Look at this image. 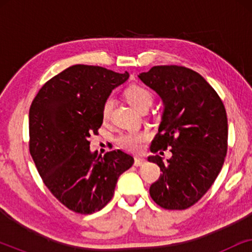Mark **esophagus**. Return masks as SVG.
<instances>
[{
  "label": "esophagus",
  "instance_id": "34e87169",
  "mask_svg": "<svg viewBox=\"0 0 252 252\" xmlns=\"http://www.w3.org/2000/svg\"><path fill=\"white\" fill-rule=\"evenodd\" d=\"M147 161L144 158H141V157H135V159H134V165L135 166H142V165L146 164Z\"/></svg>",
  "mask_w": 252,
  "mask_h": 252
}]
</instances>
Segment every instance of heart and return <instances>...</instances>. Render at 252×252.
<instances>
[{
	"label": "heart",
	"instance_id": "b5f03b06",
	"mask_svg": "<svg viewBox=\"0 0 252 252\" xmlns=\"http://www.w3.org/2000/svg\"><path fill=\"white\" fill-rule=\"evenodd\" d=\"M125 96L130 104L140 112L147 111L154 103V93L142 85L133 84L125 91ZM113 108V98L106 97L102 105V118L108 120ZM148 140L146 132H127L122 133L117 137V142L123 149L130 153H139L142 150L143 143Z\"/></svg>",
	"mask_w": 252,
	"mask_h": 252
}]
</instances>
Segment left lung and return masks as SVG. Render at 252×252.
I'll use <instances>...</instances> for the list:
<instances>
[{
    "label": "left lung",
    "instance_id": "1",
    "mask_svg": "<svg viewBox=\"0 0 252 252\" xmlns=\"http://www.w3.org/2000/svg\"><path fill=\"white\" fill-rule=\"evenodd\" d=\"M139 78L165 105L150 150L172 153L166 161L158 155L148 158L161 171L150 186V196L163 209H188L205 195L225 161L228 147L225 105L209 82L188 67L158 65Z\"/></svg>",
    "mask_w": 252,
    "mask_h": 252
}]
</instances>
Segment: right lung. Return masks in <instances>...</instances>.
<instances>
[{
	"label": "right lung",
	"mask_w": 252,
	"mask_h": 252,
	"mask_svg": "<svg viewBox=\"0 0 252 252\" xmlns=\"http://www.w3.org/2000/svg\"><path fill=\"white\" fill-rule=\"evenodd\" d=\"M129 74L73 65L42 86L30 108V154L43 184L71 211L91 215L111 201L134 163L122 150L97 156L89 137L102 126V105Z\"/></svg>",
	"instance_id": "obj_1"
}]
</instances>
